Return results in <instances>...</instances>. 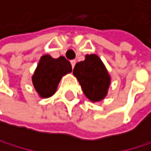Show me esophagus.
Returning <instances> with one entry per match:
<instances>
[{"label":"esophagus","mask_w":151,"mask_h":151,"mask_svg":"<svg viewBox=\"0 0 151 151\" xmlns=\"http://www.w3.org/2000/svg\"><path fill=\"white\" fill-rule=\"evenodd\" d=\"M76 63V60H71V64H72V67H73V68H74V67H75Z\"/></svg>","instance_id":"esophagus-1"}]
</instances>
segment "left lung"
<instances>
[{
	"mask_svg": "<svg viewBox=\"0 0 151 151\" xmlns=\"http://www.w3.org/2000/svg\"><path fill=\"white\" fill-rule=\"evenodd\" d=\"M73 74L78 80L83 92L91 101L98 102L106 96L111 79L97 55H86L85 60L76 64Z\"/></svg>",
	"mask_w": 151,
	"mask_h": 151,
	"instance_id": "left-lung-1",
	"label": "left lung"
}]
</instances>
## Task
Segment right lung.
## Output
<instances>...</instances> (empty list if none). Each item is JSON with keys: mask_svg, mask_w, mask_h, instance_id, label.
I'll return each instance as SVG.
<instances>
[{"mask_svg": "<svg viewBox=\"0 0 151 151\" xmlns=\"http://www.w3.org/2000/svg\"><path fill=\"white\" fill-rule=\"evenodd\" d=\"M72 72V65L64 57L53 59L49 55L41 57L32 76V84L43 98L52 96L56 92L60 78Z\"/></svg>", "mask_w": 151, "mask_h": 151, "instance_id": "add662e5", "label": "right lung"}]
</instances>
